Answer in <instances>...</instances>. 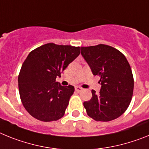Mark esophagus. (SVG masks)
Instances as JSON below:
<instances>
[{"mask_svg":"<svg viewBox=\"0 0 149 149\" xmlns=\"http://www.w3.org/2000/svg\"><path fill=\"white\" fill-rule=\"evenodd\" d=\"M75 90H76V92H81L82 91V88L81 87H79V86H76L75 87Z\"/></svg>","mask_w":149,"mask_h":149,"instance_id":"1","label":"esophagus"}]
</instances>
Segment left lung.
Instances as JSON below:
<instances>
[{"label":"left lung","mask_w":149,"mask_h":149,"mask_svg":"<svg viewBox=\"0 0 149 149\" xmlns=\"http://www.w3.org/2000/svg\"><path fill=\"white\" fill-rule=\"evenodd\" d=\"M81 54L94 76H100L101 88L84 102L88 115L97 121H109L121 116L130 105L134 77L128 61L121 52L100 44L81 47Z\"/></svg>","instance_id":"1"}]
</instances>
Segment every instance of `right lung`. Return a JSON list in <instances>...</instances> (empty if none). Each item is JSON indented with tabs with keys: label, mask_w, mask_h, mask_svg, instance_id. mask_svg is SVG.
Here are the masks:
<instances>
[{
	"label": "right lung",
	"mask_w": 149,
	"mask_h": 149,
	"mask_svg": "<svg viewBox=\"0 0 149 149\" xmlns=\"http://www.w3.org/2000/svg\"><path fill=\"white\" fill-rule=\"evenodd\" d=\"M80 54V47L47 43L29 53L19 75V94L28 113L42 121L63 117L73 85L62 86L57 77Z\"/></svg>",
	"instance_id": "1"
}]
</instances>
